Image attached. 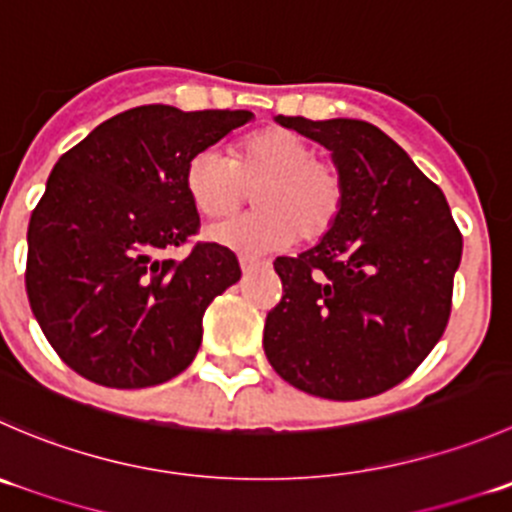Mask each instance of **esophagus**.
Segmentation results:
<instances>
[{
  "mask_svg": "<svg viewBox=\"0 0 512 512\" xmlns=\"http://www.w3.org/2000/svg\"><path fill=\"white\" fill-rule=\"evenodd\" d=\"M262 262L260 260H255V257H247V255H240V267H242V272H255L257 267H260Z\"/></svg>",
  "mask_w": 512,
  "mask_h": 512,
  "instance_id": "esophagus-1",
  "label": "esophagus"
}]
</instances>
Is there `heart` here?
Listing matches in <instances>:
<instances>
[{"mask_svg":"<svg viewBox=\"0 0 512 512\" xmlns=\"http://www.w3.org/2000/svg\"><path fill=\"white\" fill-rule=\"evenodd\" d=\"M185 192L205 220L232 215L250 192L257 210L207 230L215 245L240 252H272L297 242H317L335 227L345 205V180L335 162L285 127H265L232 145L230 160L217 150H197L187 160Z\"/></svg>","mask_w":512,"mask_h":512,"instance_id":"b5f03b06","label":"heart"}]
</instances>
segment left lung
<instances>
[{
	"mask_svg": "<svg viewBox=\"0 0 512 512\" xmlns=\"http://www.w3.org/2000/svg\"><path fill=\"white\" fill-rule=\"evenodd\" d=\"M332 152L340 220L312 250L277 257L282 300L265 355L302 393L362 400L413 375L443 337L463 235L445 195L375 124L277 117Z\"/></svg>",
	"mask_w": 512,
	"mask_h": 512,
	"instance_id": "8db88e82",
	"label": "left lung"
}]
</instances>
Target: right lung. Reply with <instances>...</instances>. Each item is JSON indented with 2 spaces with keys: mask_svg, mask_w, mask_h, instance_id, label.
Listing matches in <instances>:
<instances>
[{
  "mask_svg": "<svg viewBox=\"0 0 512 512\" xmlns=\"http://www.w3.org/2000/svg\"><path fill=\"white\" fill-rule=\"evenodd\" d=\"M250 119L245 109L145 104L59 157L29 220L24 285L44 337L77 375L150 388L195 360L207 305L242 270L215 242L167 257L200 232L182 175L197 150Z\"/></svg>",
  "mask_w": 512,
  "mask_h": 512,
  "instance_id": "right-lung-1",
  "label": "right lung"
}]
</instances>
